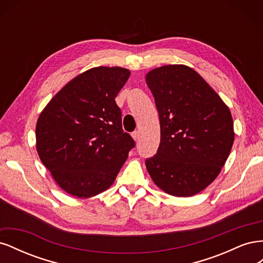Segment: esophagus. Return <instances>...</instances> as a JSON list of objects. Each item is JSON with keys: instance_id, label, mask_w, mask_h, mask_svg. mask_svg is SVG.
<instances>
[{"instance_id": "34e87169", "label": "esophagus", "mask_w": 263, "mask_h": 263, "mask_svg": "<svg viewBox=\"0 0 263 263\" xmlns=\"http://www.w3.org/2000/svg\"><path fill=\"white\" fill-rule=\"evenodd\" d=\"M132 136H133V138H134V140L135 141H137L138 139H139V132H134L133 134H132Z\"/></svg>"}]
</instances>
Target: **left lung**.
<instances>
[{"instance_id": "1", "label": "left lung", "mask_w": 263, "mask_h": 263, "mask_svg": "<svg viewBox=\"0 0 263 263\" xmlns=\"http://www.w3.org/2000/svg\"><path fill=\"white\" fill-rule=\"evenodd\" d=\"M146 82L160 119V145L146 159L157 186L173 196H192L216 179L234 144L230 110L192 68L151 70Z\"/></svg>"}]
</instances>
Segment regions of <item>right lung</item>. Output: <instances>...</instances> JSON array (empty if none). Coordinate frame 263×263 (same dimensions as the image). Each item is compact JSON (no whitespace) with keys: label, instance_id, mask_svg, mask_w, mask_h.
<instances>
[{"label":"right lung","instance_id":"right-lung-1","mask_svg":"<svg viewBox=\"0 0 263 263\" xmlns=\"http://www.w3.org/2000/svg\"><path fill=\"white\" fill-rule=\"evenodd\" d=\"M129 76L119 67L92 68L63 86L39 115L37 153L67 193L86 198L107 190L135 147L115 102Z\"/></svg>","mask_w":263,"mask_h":263}]
</instances>
